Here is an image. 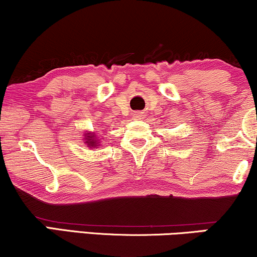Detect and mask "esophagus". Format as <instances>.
<instances>
[{
	"mask_svg": "<svg viewBox=\"0 0 257 257\" xmlns=\"http://www.w3.org/2000/svg\"><path fill=\"white\" fill-rule=\"evenodd\" d=\"M142 116V113H140V112H135L134 113V117H137V118H138V117H141Z\"/></svg>",
	"mask_w": 257,
	"mask_h": 257,
	"instance_id": "1",
	"label": "esophagus"
}]
</instances>
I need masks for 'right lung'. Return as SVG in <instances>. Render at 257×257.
Returning <instances> with one entry per match:
<instances>
[{
  "mask_svg": "<svg viewBox=\"0 0 257 257\" xmlns=\"http://www.w3.org/2000/svg\"><path fill=\"white\" fill-rule=\"evenodd\" d=\"M100 140L101 139L97 137L94 132H85L83 133V142H85V146H87L88 148H98V146H100Z\"/></svg>",
  "mask_w": 257,
  "mask_h": 257,
  "instance_id": "1",
  "label": "right lung"
}]
</instances>
